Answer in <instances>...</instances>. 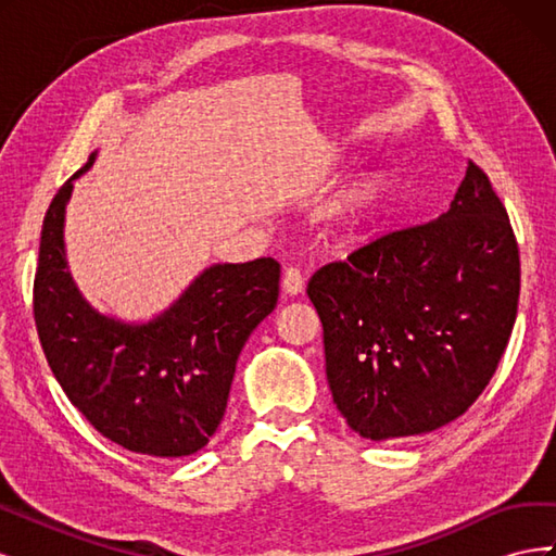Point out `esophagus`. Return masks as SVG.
<instances>
[{"label":"esophagus","mask_w":556,"mask_h":556,"mask_svg":"<svg viewBox=\"0 0 556 556\" xmlns=\"http://www.w3.org/2000/svg\"><path fill=\"white\" fill-rule=\"evenodd\" d=\"M282 290L288 292L290 296H296V294L304 292V274H301L299 268H294V266L285 268V274H282Z\"/></svg>","instance_id":"1"}]
</instances>
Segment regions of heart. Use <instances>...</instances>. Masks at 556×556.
Instances as JSON below:
<instances>
[{
	"label": "heart",
	"mask_w": 556,
	"mask_h": 556,
	"mask_svg": "<svg viewBox=\"0 0 556 556\" xmlns=\"http://www.w3.org/2000/svg\"><path fill=\"white\" fill-rule=\"evenodd\" d=\"M390 194V176L380 169H366L352 176L333 194L325 208V220L336 229H359L382 208Z\"/></svg>",
	"instance_id": "obj_1"
}]
</instances>
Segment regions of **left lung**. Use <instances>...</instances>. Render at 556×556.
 <instances>
[{
	"label": "left lung",
	"instance_id": "1",
	"mask_svg": "<svg viewBox=\"0 0 556 556\" xmlns=\"http://www.w3.org/2000/svg\"><path fill=\"white\" fill-rule=\"evenodd\" d=\"M306 292L348 427L371 441L435 431L482 394L508 345L519 299L508 213L468 162L443 215L323 266Z\"/></svg>",
	"mask_w": 556,
	"mask_h": 556
}]
</instances>
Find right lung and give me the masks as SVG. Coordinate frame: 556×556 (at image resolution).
<instances>
[{
  "mask_svg": "<svg viewBox=\"0 0 556 556\" xmlns=\"http://www.w3.org/2000/svg\"><path fill=\"white\" fill-rule=\"evenodd\" d=\"M94 157L62 185L43 217L35 278L41 348L64 394L109 441L148 457H188L223 422L248 336L276 308L280 264H211L148 323L97 311L64 248L74 180Z\"/></svg>",
  "mask_w": 556,
  "mask_h": 556,
  "instance_id": "right-lung-1",
  "label": "right lung"
}]
</instances>
